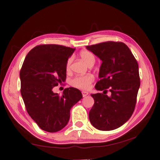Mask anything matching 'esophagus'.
<instances>
[{
	"instance_id": "obj_1",
	"label": "esophagus",
	"mask_w": 160,
	"mask_h": 160,
	"mask_svg": "<svg viewBox=\"0 0 160 160\" xmlns=\"http://www.w3.org/2000/svg\"><path fill=\"white\" fill-rule=\"evenodd\" d=\"M82 96L83 97H86L88 94H89V93L87 92V91H82Z\"/></svg>"
}]
</instances>
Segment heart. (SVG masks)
I'll return each mask as SVG.
<instances>
[{
	"label": "heart",
	"mask_w": 160,
	"mask_h": 160,
	"mask_svg": "<svg viewBox=\"0 0 160 160\" xmlns=\"http://www.w3.org/2000/svg\"><path fill=\"white\" fill-rule=\"evenodd\" d=\"M80 56L81 58L83 60V61L85 62L87 65L90 63H92L95 62V57L93 54L89 52V51H82L80 53ZM72 62V58H69L67 60L66 63V69L67 71H69L71 67V64ZM94 80V78L92 75H86V76H77L74 78L71 81V84L72 86L79 88V89H88L90 87L91 82H93Z\"/></svg>",
	"instance_id": "b5f03b06"
}]
</instances>
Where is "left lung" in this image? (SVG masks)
I'll return each mask as SVG.
<instances>
[{
  "mask_svg": "<svg viewBox=\"0 0 160 160\" xmlns=\"http://www.w3.org/2000/svg\"><path fill=\"white\" fill-rule=\"evenodd\" d=\"M86 47L102 62L100 80L95 88L104 91L91 94L94 104L89 111V120L98 130H114L126 123L134 111L140 86L138 62L123 42L108 41ZM108 88L110 97L103 93Z\"/></svg>",
  "mask_w": 160,
  "mask_h": 160,
  "instance_id": "obj_1",
  "label": "left lung"
}]
</instances>
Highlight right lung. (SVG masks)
<instances>
[{"label": "right lung", "mask_w": 160, "mask_h": 160, "mask_svg": "<svg viewBox=\"0 0 160 160\" xmlns=\"http://www.w3.org/2000/svg\"><path fill=\"white\" fill-rule=\"evenodd\" d=\"M76 49L58 45L33 48L24 60L20 72V93L27 111L38 127L57 132L67 124L70 111L82 98L81 91L69 87L62 96L53 89L66 80V63Z\"/></svg>", "instance_id": "add662e5"}]
</instances>
